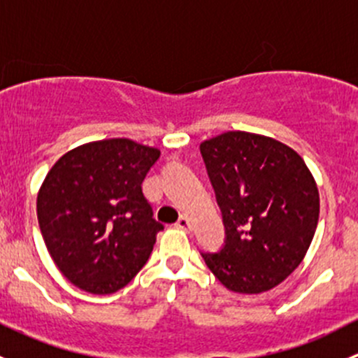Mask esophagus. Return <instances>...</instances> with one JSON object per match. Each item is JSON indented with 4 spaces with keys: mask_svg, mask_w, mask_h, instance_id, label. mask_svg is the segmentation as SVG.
<instances>
[{
    "mask_svg": "<svg viewBox=\"0 0 358 358\" xmlns=\"http://www.w3.org/2000/svg\"><path fill=\"white\" fill-rule=\"evenodd\" d=\"M176 227H178V229H183V230H189L190 229V220L187 218V216H180L178 218V222H176Z\"/></svg>",
    "mask_w": 358,
    "mask_h": 358,
    "instance_id": "obj_1",
    "label": "esophagus"
}]
</instances>
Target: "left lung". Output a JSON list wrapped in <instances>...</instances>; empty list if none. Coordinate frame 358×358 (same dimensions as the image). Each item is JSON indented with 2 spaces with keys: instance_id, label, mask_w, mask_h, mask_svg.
Wrapping results in <instances>:
<instances>
[{
  "instance_id": "8db88e82",
  "label": "left lung",
  "mask_w": 358,
  "mask_h": 358,
  "mask_svg": "<svg viewBox=\"0 0 358 358\" xmlns=\"http://www.w3.org/2000/svg\"><path fill=\"white\" fill-rule=\"evenodd\" d=\"M225 225L218 252H201L234 292L279 286L308 251L319 222V190L305 161L284 143L227 131L201 143Z\"/></svg>"
}]
</instances>
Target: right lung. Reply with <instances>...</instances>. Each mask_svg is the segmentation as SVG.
Returning <instances> with one entry per match:
<instances>
[{
	"instance_id": "1",
	"label": "right lung",
	"mask_w": 358,
	"mask_h": 358,
	"mask_svg": "<svg viewBox=\"0 0 358 358\" xmlns=\"http://www.w3.org/2000/svg\"><path fill=\"white\" fill-rule=\"evenodd\" d=\"M161 156L128 138L64 154L38 194V222L55 265L79 289L112 294L149 259L157 232L142 182Z\"/></svg>"
}]
</instances>
